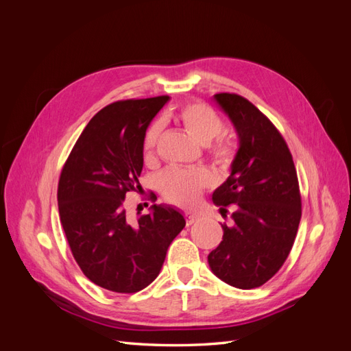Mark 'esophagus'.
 Segmentation results:
<instances>
[{"mask_svg": "<svg viewBox=\"0 0 351 351\" xmlns=\"http://www.w3.org/2000/svg\"><path fill=\"white\" fill-rule=\"evenodd\" d=\"M196 221H199V217L197 215H187L186 217V226H193Z\"/></svg>", "mask_w": 351, "mask_h": 351, "instance_id": "1", "label": "esophagus"}]
</instances>
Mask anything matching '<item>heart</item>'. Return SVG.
I'll return each mask as SVG.
<instances>
[{
    "instance_id": "obj_1",
    "label": "heart",
    "mask_w": 351,
    "mask_h": 351,
    "mask_svg": "<svg viewBox=\"0 0 351 351\" xmlns=\"http://www.w3.org/2000/svg\"><path fill=\"white\" fill-rule=\"evenodd\" d=\"M176 121L202 145H208V154L221 169H228L236 159L234 145L224 136V121L209 105L202 102L186 104L174 114ZM161 124L154 123L143 136L142 152L145 162L152 164L156 158V145ZM212 183V176L205 168H169L159 178L164 197L178 206H193L199 196Z\"/></svg>"
}]
</instances>
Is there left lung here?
I'll return each mask as SVG.
<instances>
[{"label":"left lung","instance_id":"obj_1","mask_svg":"<svg viewBox=\"0 0 351 351\" xmlns=\"http://www.w3.org/2000/svg\"><path fill=\"white\" fill-rule=\"evenodd\" d=\"M239 134L231 174L212 200L221 212L234 205L219 246L208 254L219 280L241 290L256 289L280 271L297 234L302 197L284 137L267 115L237 93H217Z\"/></svg>","mask_w":351,"mask_h":351}]
</instances>
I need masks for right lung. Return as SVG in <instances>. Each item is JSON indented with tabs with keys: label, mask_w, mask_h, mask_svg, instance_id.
Here are the masks:
<instances>
[{
	"label": "right lung",
	"mask_w": 351,
	"mask_h": 351,
	"mask_svg": "<svg viewBox=\"0 0 351 351\" xmlns=\"http://www.w3.org/2000/svg\"><path fill=\"white\" fill-rule=\"evenodd\" d=\"M168 99L107 105L84 127L61 169L58 212L73 258L93 284L114 293L149 285L186 226L171 206L152 205L136 222L125 210V195L141 189L143 136Z\"/></svg>",
	"instance_id": "add662e5"
}]
</instances>
